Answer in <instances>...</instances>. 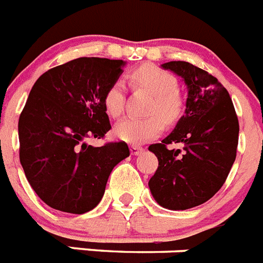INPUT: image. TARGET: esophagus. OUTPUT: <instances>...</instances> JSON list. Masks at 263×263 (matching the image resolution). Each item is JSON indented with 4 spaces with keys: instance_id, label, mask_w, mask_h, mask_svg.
I'll return each mask as SVG.
<instances>
[{
    "instance_id": "1",
    "label": "esophagus",
    "mask_w": 263,
    "mask_h": 263,
    "mask_svg": "<svg viewBox=\"0 0 263 263\" xmlns=\"http://www.w3.org/2000/svg\"><path fill=\"white\" fill-rule=\"evenodd\" d=\"M142 147L141 146H137V145H132L130 146V153L133 154V156H137V154H140L141 152H142Z\"/></svg>"
}]
</instances>
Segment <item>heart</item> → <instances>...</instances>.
<instances>
[{"mask_svg":"<svg viewBox=\"0 0 263 263\" xmlns=\"http://www.w3.org/2000/svg\"><path fill=\"white\" fill-rule=\"evenodd\" d=\"M136 87L153 94L149 113L145 118L126 117L117 123L114 136L123 142L140 145L153 140L163 129V121L172 123L182 111V101L178 94V81L165 69L156 65H143L130 74ZM126 89L122 80H116L104 94V107L111 117H118L125 107Z\"/></svg>","mask_w":263,"mask_h":263,"instance_id":"1","label":"heart"}]
</instances>
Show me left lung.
<instances>
[{"label": "left lung", "mask_w": 263, "mask_h": 263, "mask_svg": "<svg viewBox=\"0 0 263 263\" xmlns=\"http://www.w3.org/2000/svg\"><path fill=\"white\" fill-rule=\"evenodd\" d=\"M162 67L183 78L187 100L174 130L149 146L158 158L149 187L161 206L186 210L209 201L225 183L237 156L238 117L229 91L212 74L185 61ZM170 143H182L184 150L167 149Z\"/></svg>", "instance_id": "8db88e82"}]
</instances>
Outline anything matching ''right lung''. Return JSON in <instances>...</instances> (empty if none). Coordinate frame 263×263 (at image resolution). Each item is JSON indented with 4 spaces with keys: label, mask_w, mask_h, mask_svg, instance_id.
I'll list each match as a JSON object with an SVG mask.
<instances>
[{
    "label": "right lung",
    "mask_w": 263,
    "mask_h": 263,
    "mask_svg": "<svg viewBox=\"0 0 263 263\" xmlns=\"http://www.w3.org/2000/svg\"><path fill=\"white\" fill-rule=\"evenodd\" d=\"M122 60L81 57L35 81L18 120L20 161L37 196L50 208L84 214L100 203L126 142L87 145L111 129L104 94L122 73Z\"/></svg>",
    "instance_id": "obj_1"
}]
</instances>
